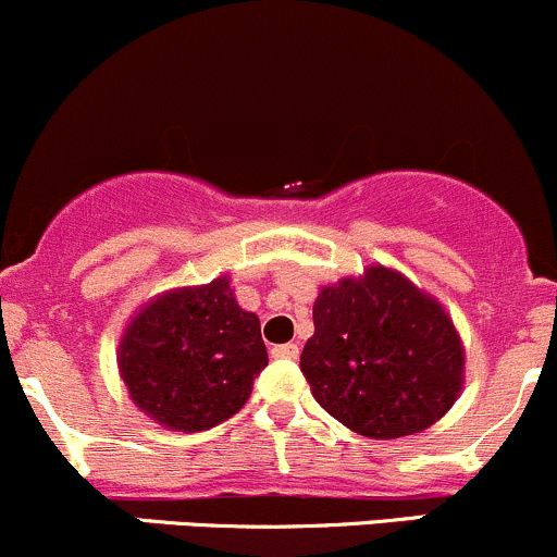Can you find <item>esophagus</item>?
<instances>
[{
	"mask_svg": "<svg viewBox=\"0 0 557 557\" xmlns=\"http://www.w3.org/2000/svg\"><path fill=\"white\" fill-rule=\"evenodd\" d=\"M272 358H283V361H296V358H299V345L288 342V345L272 347Z\"/></svg>",
	"mask_w": 557,
	"mask_h": 557,
	"instance_id": "34e87169",
	"label": "esophagus"
}]
</instances>
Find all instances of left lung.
<instances>
[{
    "label": "left lung",
    "mask_w": 557,
    "mask_h": 557,
    "mask_svg": "<svg viewBox=\"0 0 557 557\" xmlns=\"http://www.w3.org/2000/svg\"><path fill=\"white\" fill-rule=\"evenodd\" d=\"M301 372L320 407L361 436L398 440L434 425L463 385L453 320L385 267L320 290Z\"/></svg>",
    "instance_id": "left-lung-1"
}]
</instances>
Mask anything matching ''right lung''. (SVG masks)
<instances>
[{
	"mask_svg": "<svg viewBox=\"0 0 557 557\" xmlns=\"http://www.w3.org/2000/svg\"><path fill=\"white\" fill-rule=\"evenodd\" d=\"M267 363L261 323L234 301L228 277L150 301L117 356L134 404L188 434L237 414Z\"/></svg>",
	"mask_w": 557,
	"mask_h": 557,
	"instance_id": "1",
	"label": "right lung"
}]
</instances>
